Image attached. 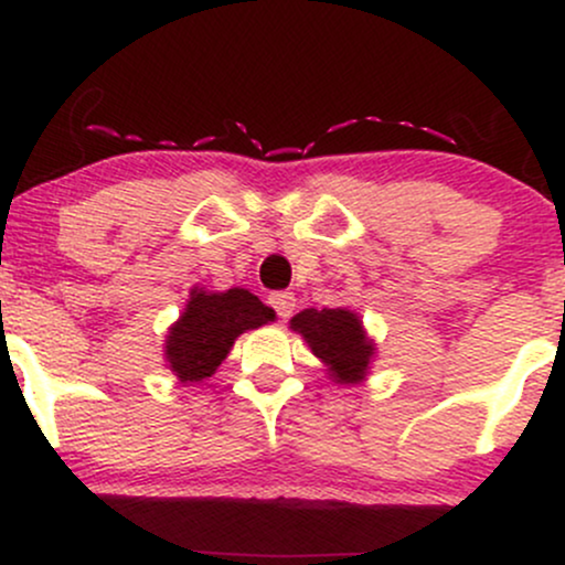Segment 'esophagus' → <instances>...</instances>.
Masks as SVG:
<instances>
[{
  "label": "esophagus",
  "instance_id": "esophagus-1",
  "mask_svg": "<svg viewBox=\"0 0 565 565\" xmlns=\"http://www.w3.org/2000/svg\"><path fill=\"white\" fill-rule=\"evenodd\" d=\"M268 300H270V305H274L278 319H289V316L295 313L297 300H295V295H291V291H274Z\"/></svg>",
  "mask_w": 565,
  "mask_h": 565
}]
</instances>
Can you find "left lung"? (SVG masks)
I'll list each match as a JSON object with an SVG mask.
<instances>
[{"instance_id":"8db88e82","label":"left lung","mask_w":565,"mask_h":565,"mask_svg":"<svg viewBox=\"0 0 565 565\" xmlns=\"http://www.w3.org/2000/svg\"><path fill=\"white\" fill-rule=\"evenodd\" d=\"M289 329L308 342L310 353L337 385H361L372 372L377 342L366 334L355 310L305 308L289 321Z\"/></svg>"}]
</instances>
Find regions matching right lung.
I'll return each mask as SVG.
<instances>
[{
    "label": "right lung",
    "mask_w": 565,
    "mask_h": 565,
    "mask_svg": "<svg viewBox=\"0 0 565 565\" xmlns=\"http://www.w3.org/2000/svg\"><path fill=\"white\" fill-rule=\"evenodd\" d=\"M276 321V310L249 289L193 287L180 319L164 340V366L180 382H204L228 359L233 342L249 329Z\"/></svg>",
    "instance_id": "1"
}]
</instances>
